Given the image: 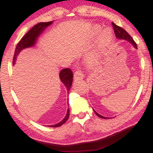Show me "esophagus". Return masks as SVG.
Listing matches in <instances>:
<instances>
[{"instance_id":"obj_1","label":"esophagus","mask_w":153,"mask_h":153,"mask_svg":"<svg viewBox=\"0 0 153 153\" xmlns=\"http://www.w3.org/2000/svg\"><path fill=\"white\" fill-rule=\"evenodd\" d=\"M83 78V75L80 71H76L74 73V78L75 80H80Z\"/></svg>"}]
</instances>
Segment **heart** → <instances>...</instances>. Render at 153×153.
<instances>
[{"label":"heart","instance_id":"obj_1","mask_svg":"<svg viewBox=\"0 0 153 153\" xmlns=\"http://www.w3.org/2000/svg\"><path fill=\"white\" fill-rule=\"evenodd\" d=\"M98 36L99 39H98L97 48L94 53L86 59L87 64L91 66L96 65L101 56L108 50V47L111 45L114 37L113 32L111 28L107 27L101 31V28L99 26H95L91 34V39L94 40Z\"/></svg>","mask_w":153,"mask_h":153}]
</instances>
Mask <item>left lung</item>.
I'll use <instances>...</instances> for the list:
<instances>
[{"mask_svg":"<svg viewBox=\"0 0 153 153\" xmlns=\"http://www.w3.org/2000/svg\"><path fill=\"white\" fill-rule=\"evenodd\" d=\"M112 26H113L116 36H117V38L118 39L127 40V41L129 42H130L131 45H132V46L134 47L135 49H137V45H136V43H135V42L133 40V39L131 37L130 35L128 34L127 31L124 30V29H122V27H120V26L116 25L114 23H113V22H112ZM94 111L95 114H96L98 117H100V118L108 119V117H103V116H101V114H98L94 109Z\"/></svg>","mask_w":153,"mask_h":153,"instance_id":"obj_1","label":"left lung"}]
</instances>
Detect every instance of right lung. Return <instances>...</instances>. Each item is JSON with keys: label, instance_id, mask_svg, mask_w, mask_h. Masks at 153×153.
<instances>
[{"label": "right lung", "instance_id": "obj_1", "mask_svg": "<svg viewBox=\"0 0 153 153\" xmlns=\"http://www.w3.org/2000/svg\"><path fill=\"white\" fill-rule=\"evenodd\" d=\"M52 23H53V22L39 23V24H36L34 26H33L30 30L28 31V32L23 36L22 39L20 40V42L18 43V45H16V47L14 56H13V65L15 64L16 60L17 58V56H18L19 54L20 53L21 51L24 50V49L34 47V45H36V41H37L40 34L45 31V29H46L47 26L51 25ZM59 75L61 82L64 84V85L65 86L67 89V91H68V94H69V91L71 90V88L72 86V82H73V72H72L71 70L69 69V68H65V69L62 70V71L59 72ZM69 116L70 109L68 108L66 116L61 122H59V123H57V124H54V125H49V127H60L61 125H62L63 124H65V123L66 122V121L68 120V118H69Z\"/></svg>", "mask_w": 153, "mask_h": 153}]
</instances>
